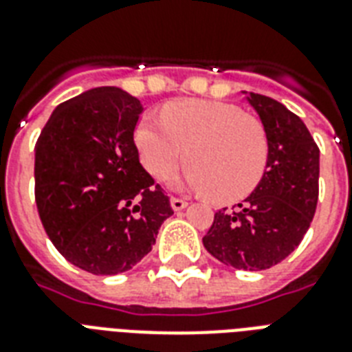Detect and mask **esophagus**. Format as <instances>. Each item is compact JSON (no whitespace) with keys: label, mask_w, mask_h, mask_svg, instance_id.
Listing matches in <instances>:
<instances>
[{"label":"esophagus","mask_w":352,"mask_h":352,"mask_svg":"<svg viewBox=\"0 0 352 352\" xmlns=\"http://www.w3.org/2000/svg\"><path fill=\"white\" fill-rule=\"evenodd\" d=\"M170 206H173L174 211H179V210H184V208H186L187 200H186V198L173 197V198H170Z\"/></svg>","instance_id":"1"}]
</instances>
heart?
<instances>
[{
  "label": "heart",
  "mask_w": 352,
  "mask_h": 352,
  "mask_svg": "<svg viewBox=\"0 0 352 352\" xmlns=\"http://www.w3.org/2000/svg\"><path fill=\"white\" fill-rule=\"evenodd\" d=\"M160 118H142L135 131L142 165L154 178L165 179L187 154L186 184L215 202H236L258 187L269 139L256 116L223 102L179 100Z\"/></svg>",
  "instance_id": "1"
}]
</instances>
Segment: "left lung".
<instances>
[{
	"label": "left lung",
	"instance_id": "1",
	"mask_svg": "<svg viewBox=\"0 0 352 352\" xmlns=\"http://www.w3.org/2000/svg\"><path fill=\"white\" fill-rule=\"evenodd\" d=\"M269 139L263 178L241 204L215 213L202 237L224 265L263 271L286 260L310 228L319 197V148L305 122L269 96L250 92Z\"/></svg>",
	"mask_w": 352,
	"mask_h": 352
}]
</instances>
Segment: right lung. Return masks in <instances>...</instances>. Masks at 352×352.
I'll return each instance as SVG.
<instances>
[{
    "instance_id": "right-lung-1",
    "label": "right lung",
    "mask_w": 352,
    "mask_h": 352,
    "mask_svg": "<svg viewBox=\"0 0 352 352\" xmlns=\"http://www.w3.org/2000/svg\"><path fill=\"white\" fill-rule=\"evenodd\" d=\"M141 115L135 96L98 87L57 105L35 144L42 226L60 254L87 273L131 269L174 213L139 161L133 133Z\"/></svg>"
}]
</instances>
